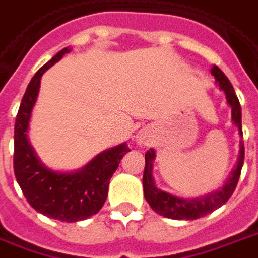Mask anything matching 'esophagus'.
Segmentation results:
<instances>
[{
    "label": "esophagus",
    "instance_id": "1",
    "mask_svg": "<svg viewBox=\"0 0 258 258\" xmlns=\"http://www.w3.org/2000/svg\"><path fill=\"white\" fill-rule=\"evenodd\" d=\"M148 142H149V139L145 134L137 135V144H138L139 146H145V145H148Z\"/></svg>",
    "mask_w": 258,
    "mask_h": 258
}]
</instances>
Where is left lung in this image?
I'll use <instances>...</instances> for the list:
<instances>
[{"label": "left lung", "mask_w": 258, "mask_h": 258, "mask_svg": "<svg viewBox=\"0 0 258 258\" xmlns=\"http://www.w3.org/2000/svg\"><path fill=\"white\" fill-rule=\"evenodd\" d=\"M211 74L215 76L216 85L220 87V90L226 95L227 104L231 108V120L232 123L238 127V133L242 137V110L239 100L235 94L234 87L228 81L223 71L219 67L213 66ZM156 158V150L149 149L145 154V171H144V194L146 201L156 213L160 216L173 219V220H196L200 217L209 215L211 212L216 211L217 208L224 205L228 198L232 196L235 190L239 176H241V169L243 165V158H245V148L243 142H239V156L236 161L235 168L232 169L231 176L224 183V186L216 191L208 192L200 197L184 198L179 196H173L171 192H167L158 188L154 183L153 177V161Z\"/></svg>", "instance_id": "1"}]
</instances>
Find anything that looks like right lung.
I'll return each instance as SVG.
<instances>
[{
	"instance_id": "obj_1",
	"label": "right lung",
	"mask_w": 258,
	"mask_h": 258,
	"mask_svg": "<svg viewBox=\"0 0 258 258\" xmlns=\"http://www.w3.org/2000/svg\"><path fill=\"white\" fill-rule=\"evenodd\" d=\"M70 51L71 47L58 51L28 83L15 121L13 169L24 197L35 211L50 219L74 223L93 216L102 208L108 197L110 177L130 148L124 142L104 150L85 167L72 172L50 169L37 156L28 141V125L41 78Z\"/></svg>"
}]
</instances>
